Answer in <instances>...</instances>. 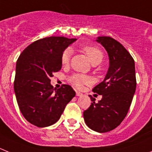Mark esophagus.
<instances>
[{"label":"esophagus","mask_w":152,"mask_h":152,"mask_svg":"<svg viewBox=\"0 0 152 152\" xmlns=\"http://www.w3.org/2000/svg\"><path fill=\"white\" fill-rule=\"evenodd\" d=\"M82 95H83V94H82L81 92H77V91H76V96H77V97H81Z\"/></svg>","instance_id":"esophagus-1"}]
</instances>
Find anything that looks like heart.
I'll use <instances>...</instances> for the list:
<instances>
[{
	"label": "heart",
	"mask_w": 152,
	"mask_h": 152,
	"mask_svg": "<svg viewBox=\"0 0 152 152\" xmlns=\"http://www.w3.org/2000/svg\"><path fill=\"white\" fill-rule=\"evenodd\" d=\"M83 50L86 53L89 61L91 62L92 64L100 63L102 61L103 53L98 48L94 47V46L86 45L83 47ZM72 53V50L70 48L65 49L61 56V63L63 66H66V65L69 64ZM70 81L76 87L80 88L84 83L89 82V78L86 76H85V75H77L76 74V75H73L70 77Z\"/></svg>",
	"instance_id": "b5f03b06"
}]
</instances>
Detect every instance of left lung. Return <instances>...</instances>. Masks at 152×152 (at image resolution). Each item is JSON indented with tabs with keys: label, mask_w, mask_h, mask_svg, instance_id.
Masks as SVG:
<instances>
[{
	"label": "left lung",
	"mask_w": 152,
	"mask_h": 152,
	"mask_svg": "<svg viewBox=\"0 0 152 152\" xmlns=\"http://www.w3.org/2000/svg\"><path fill=\"white\" fill-rule=\"evenodd\" d=\"M95 41L107 52L109 68L102 82L92 89L102 95L83 112V118L90 129L105 133L115 129L126 116L136 90L134 60L122 44L109 37H99Z\"/></svg>",
	"instance_id": "obj_1"
}]
</instances>
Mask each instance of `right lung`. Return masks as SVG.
I'll use <instances>...</instances> for the list:
<instances>
[{"label": "right lung", "mask_w": 152, "mask_h": 152, "mask_svg": "<svg viewBox=\"0 0 152 152\" xmlns=\"http://www.w3.org/2000/svg\"><path fill=\"white\" fill-rule=\"evenodd\" d=\"M76 40L63 37L41 39L27 46L18 57L14 91L21 113L32 125L45 128L56 123L75 96L69 85L53 88L50 77L61 69L62 53Z\"/></svg>", "instance_id": "right-lung-1"}]
</instances>
